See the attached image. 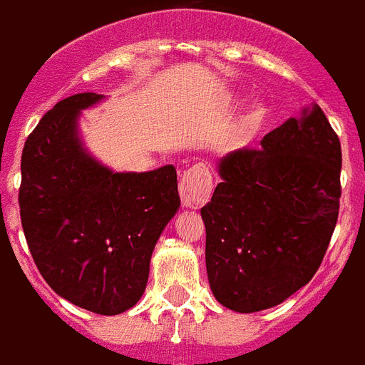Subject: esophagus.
<instances>
[{
    "mask_svg": "<svg viewBox=\"0 0 365 365\" xmlns=\"http://www.w3.org/2000/svg\"><path fill=\"white\" fill-rule=\"evenodd\" d=\"M212 192V177L211 171L203 164H197L185 171L182 179L179 182L180 200L186 207L197 209L205 205Z\"/></svg>",
    "mask_w": 365,
    "mask_h": 365,
    "instance_id": "esophagus-1",
    "label": "esophagus"
}]
</instances>
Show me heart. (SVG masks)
Here are the masks:
<instances>
[{
	"mask_svg": "<svg viewBox=\"0 0 365 365\" xmlns=\"http://www.w3.org/2000/svg\"><path fill=\"white\" fill-rule=\"evenodd\" d=\"M269 120V107L264 101H252L245 107L233 120L226 133V145L230 148H241L249 145Z\"/></svg>",
	"mask_w": 365,
	"mask_h": 365,
	"instance_id": "1",
	"label": "heart"
}]
</instances>
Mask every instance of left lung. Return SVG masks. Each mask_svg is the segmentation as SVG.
I'll list each match as a JSON object with an SVG mask.
<instances>
[{"label": "left lung", "instance_id": "8db88e82", "mask_svg": "<svg viewBox=\"0 0 365 365\" xmlns=\"http://www.w3.org/2000/svg\"><path fill=\"white\" fill-rule=\"evenodd\" d=\"M218 162L201 207L215 298L237 313L275 307L322 264L337 224L341 143L319 105Z\"/></svg>", "mask_w": 365, "mask_h": 365}]
</instances>
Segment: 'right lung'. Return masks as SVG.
<instances>
[{
  "label": "right lung",
  "mask_w": 365,
  "mask_h": 365,
  "mask_svg": "<svg viewBox=\"0 0 365 365\" xmlns=\"http://www.w3.org/2000/svg\"><path fill=\"white\" fill-rule=\"evenodd\" d=\"M103 96H69L22 150L20 220L48 287L78 307L118 314L145 292L154 245L180 200L173 165L113 173L86 154L77 118Z\"/></svg>",
  "instance_id": "add662e5"
}]
</instances>
